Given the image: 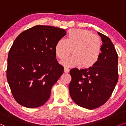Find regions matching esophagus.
Instances as JSON below:
<instances>
[{
  "label": "esophagus",
  "mask_w": 126,
  "mask_h": 126,
  "mask_svg": "<svg viewBox=\"0 0 126 126\" xmlns=\"http://www.w3.org/2000/svg\"><path fill=\"white\" fill-rule=\"evenodd\" d=\"M69 69L68 68H67V67H65L64 68V72H65V73H68L69 72Z\"/></svg>",
  "instance_id": "34e87169"
}]
</instances>
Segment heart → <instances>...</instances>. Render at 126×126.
I'll return each instance as SVG.
<instances>
[{"instance_id": "b5f03b06", "label": "heart", "mask_w": 126, "mask_h": 126, "mask_svg": "<svg viewBox=\"0 0 126 126\" xmlns=\"http://www.w3.org/2000/svg\"><path fill=\"white\" fill-rule=\"evenodd\" d=\"M73 50V56L62 60L65 66H77L81 64L89 68L99 60L101 52V41L98 36L84 29H72L68 32L66 39H60L55 46L57 56L63 59Z\"/></svg>"}]
</instances>
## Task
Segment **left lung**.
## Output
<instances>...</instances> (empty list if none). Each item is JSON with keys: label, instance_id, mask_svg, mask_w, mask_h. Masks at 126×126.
Returning a JSON list of instances; mask_svg holds the SVG:
<instances>
[{"label": "left lung", "instance_id": "8db88e82", "mask_svg": "<svg viewBox=\"0 0 126 126\" xmlns=\"http://www.w3.org/2000/svg\"><path fill=\"white\" fill-rule=\"evenodd\" d=\"M97 33L103 42L98 61L88 68L70 70V97L78 106L88 110L106 103L118 81V56L114 45L108 37Z\"/></svg>", "mask_w": 126, "mask_h": 126}]
</instances>
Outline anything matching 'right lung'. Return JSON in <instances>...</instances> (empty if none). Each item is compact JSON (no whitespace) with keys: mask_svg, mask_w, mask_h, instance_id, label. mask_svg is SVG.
Here are the masks:
<instances>
[{"mask_svg":"<svg viewBox=\"0 0 126 126\" xmlns=\"http://www.w3.org/2000/svg\"><path fill=\"white\" fill-rule=\"evenodd\" d=\"M66 34L64 29L37 25L15 39L8 55L7 79L19 104L34 108L49 99L52 86L63 72L56 59L55 46Z\"/></svg>","mask_w":126,"mask_h":126,"instance_id":"1","label":"right lung"}]
</instances>
